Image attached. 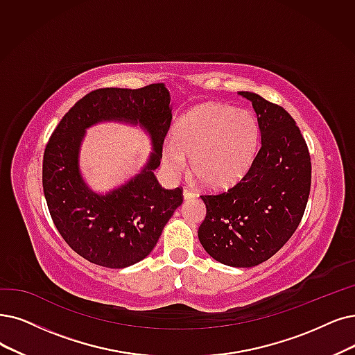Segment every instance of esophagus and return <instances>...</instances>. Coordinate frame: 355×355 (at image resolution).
Listing matches in <instances>:
<instances>
[{"mask_svg": "<svg viewBox=\"0 0 355 355\" xmlns=\"http://www.w3.org/2000/svg\"><path fill=\"white\" fill-rule=\"evenodd\" d=\"M183 198H185V200H192V198H195V192L188 188L183 189Z\"/></svg>", "mask_w": 355, "mask_h": 355, "instance_id": "34e87169", "label": "esophagus"}]
</instances>
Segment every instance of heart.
Here are the masks:
<instances>
[{
	"label": "heart",
	"mask_w": 355,
	"mask_h": 355,
	"mask_svg": "<svg viewBox=\"0 0 355 355\" xmlns=\"http://www.w3.org/2000/svg\"><path fill=\"white\" fill-rule=\"evenodd\" d=\"M259 143V123L252 112L225 103H201L175 125L163 162L180 170L191 159V172L208 189L230 188L250 168Z\"/></svg>",
	"instance_id": "1"
}]
</instances>
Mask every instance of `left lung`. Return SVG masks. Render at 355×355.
<instances>
[{"label": "left lung", "instance_id": "obj_1", "mask_svg": "<svg viewBox=\"0 0 355 355\" xmlns=\"http://www.w3.org/2000/svg\"><path fill=\"white\" fill-rule=\"evenodd\" d=\"M257 112L261 148L234 187L201 195L207 216L198 230L211 258L237 268L268 261L299 227L307 205L311 163L290 113L257 93L239 92Z\"/></svg>", "mask_w": 355, "mask_h": 355}]
</instances>
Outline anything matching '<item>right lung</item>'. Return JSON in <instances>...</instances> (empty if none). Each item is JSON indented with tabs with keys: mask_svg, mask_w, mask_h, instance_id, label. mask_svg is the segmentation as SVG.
I'll use <instances>...</instances> for the list:
<instances>
[{
	"mask_svg": "<svg viewBox=\"0 0 355 355\" xmlns=\"http://www.w3.org/2000/svg\"><path fill=\"white\" fill-rule=\"evenodd\" d=\"M103 120L139 123L153 143L146 167L105 196L85 185L78 167L85 130ZM170 122V94L157 83L135 90H93L65 113L52 132L42 167L44 193L55 227L84 259L106 268H126L143 261L157 245L166 223L183 202L182 188L164 189L154 176Z\"/></svg>",
	"mask_w": 355,
	"mask_h": 355,
	"instance_id": "1",
	"label": "right lung"
}]
</instances>
